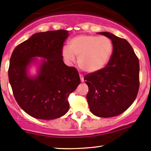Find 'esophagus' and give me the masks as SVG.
I'll use <instances>...</instances> for the list:
<instances>
[{"instance_id": "obj_1", "label": "esophagus", "mask_w": 151, "mask_h": 151, "mask_svg": "<svg viewBox=\"0 0 151 151\" xmlns=\"http://www.w3.org/2000/svg\"><path fill=\"white\" fill-rule=\"evenodd\" d=\"M79 76H80V79H81V82L84 81V79H83V76L82 75V74H79Z\"/></svg>"}]
</instances>
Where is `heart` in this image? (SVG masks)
<instances>
[{"mask_svg":"<svg viewBox=\"0 0 151 151\" xmlns=\"http://www.w3.org/2000/svg\"><path fill=\"white\" fill-rule=\"evenodd\" d=\"M114 44L106 36L81 35L72 38L69 47H64L62 54L67 61L72 63L78 57V65L86 72L102 69L113 54Z\"/></svg>","mask_w":151,"mask_h":151,"instance_id":"heart-1","label":"heart"}]
</instances>
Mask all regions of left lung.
Instances as JSON below:
<instances>
[{"instance_id": "left-lung-1", "label": "left lung", "mask_w": 151, "mask_h": 151, "mask_svg": "<svg viewBox=\"0 0 151 151\" xmlns=\"http://www.w3.org/2000/svg\"><path fill=\"white\" fill-rule=\"evenodd\" d=\"M113 42L114 51L106 65L84 77L88 86L90 110L101 118L120 115L132 105L139 88V62L126 40L108 32L98 33Z\"/></svg>"}]
</instances>
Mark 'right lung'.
Masks as SVG:
<instances>
[{"mask_svg": "<svg viewBox=\"0 0 151 151\" xmlns=\"http://www.w3.org/2000/svg\"><path fill=\"white\" fill-rule=\"evenodd\" d=\"M68 30H49L34 34L17 45L9 60V81L17 102L32 117L52 120L61 117L70 108L68 97L80 83L78 71L63 60L62 49ZM44 59L37 77L27 75V67Z\"/></svg>", "mask_w": 151, "mask_h": 151, "instance_id": "add662e5", "label": "right lung"}]
</instances>
